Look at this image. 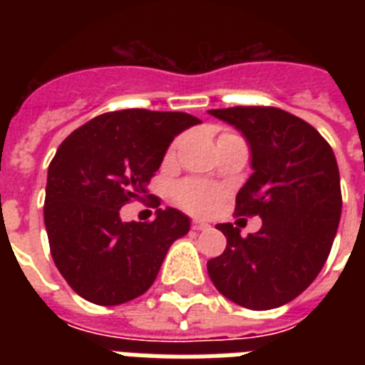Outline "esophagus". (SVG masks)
Returning a JSON list of instances; mask_svg holds the SVG:
<instances>
[{
  "mask_svg": "<svg viewBox=\"0 0 365 365\" xmlns=\"http://www.w3.org/2000/svg\"><path fill=\"white\" fill-rule=\"evenodd\" d=\"M210 227L208 223L202 222V220H193V229H197V231H202V229Z\"/></svg>",
  "mask_w": 365,
  "mask_h": 365,
  "instance_id": "obj_1",
  "label": "esophagus"
}]
</instances>
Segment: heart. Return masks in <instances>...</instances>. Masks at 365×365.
<instances>
[{
	"instance_id": "heart-1",
	"label": "heart",
	"mask_w": 365,
	"mask_h": 365,
	"mask_svg": "<svg viewBox=\"0 0 365 365\" xmlns=\"http://www.w3.org/2000/svg\"><path fill=\"white\" fill-rule=\"evenodd\" d=\"M176 197L185 208L193 212H208L216 206L220 193L216 187L200 182H183L176 187Z\"/></svg>"
}]
</instances>
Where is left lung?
<instances>
[{"mask_svg": "<svg viewBox=\"0 0 365 365\" xmlns=\"http://www.w3.org/2000/svg\"><path fill=\"white\" fill-rule=\"evenodd\" d=\"M250 149L252 176L237 193L239 216H259L242 237L220 223L227 246L208 261L217 292L252 311L277 309L303 294L328 259L341 220L339 166L320 132L278 108L210 110Z\"/></svg>", "mask_w": 365, "mask_h": 365, "instance_id": "left-lung-1", "label": "left lung"}]
</instances>
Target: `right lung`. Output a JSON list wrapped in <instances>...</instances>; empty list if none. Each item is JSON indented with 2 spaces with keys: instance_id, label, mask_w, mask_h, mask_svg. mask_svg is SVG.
Returning a JSON list of instances; mask_svg holds the SVG:
<instances>
[{
  "instance_id": "add662e5",
  "label": "right lung",
  "mask_w": 365,
  "mask_h": 365,
  "mask_svg": "<svg viewBox=\"0 0 365 365\" xmlns=\"http://www.w3.org/2000/svg\"><path fill=\"white\" fill-rule=\"evenodd\" d=\"M199 123L182 111H111L60 143L43 214L54 265L83 299L111 307L145 294L172 242L189 233L176 208H159L151 223L119 212L148 193L172 140Z\"/></svg>"
}]
</instances>
